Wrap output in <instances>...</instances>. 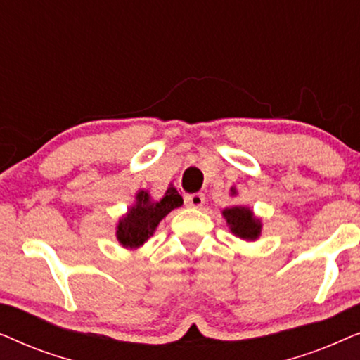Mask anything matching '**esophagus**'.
Here are the masks:
<instances>
[{"label":"esophagus","instance_id":"esophagus-1","mask_svg":"<svg viewBox=\"0 0 360 360\" xmlns=\"http://www.w3.org/2000/svg\"><path fill=\"white\" fill-rule=\"evenodd\" d=\"M185 205L190 208H201L205 205V195L203 193H193L185 196Z\"/></svg>","mask_w":360,"mask_h":360}]
</instances>
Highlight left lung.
Returning a JSON list of instances; mask_svg holds the SVG:
<instances>
[{"label": "left lung", "instance_id": "1", "mask_svg": "<svg viewBox=\"0 0 360 360\" xmlns=\"http://www.w3.org/2000/svg\"><path fill=\"white\" fill-rule=\"evenodd\" d=\"M231 195H236V188H231ZM223 216L231 233L244 240H255L262 231V223L255 218L252 210L248 206H229L223 210Z\"/></svg>", "mask_w": 360, "mask_h": 360}]
</instances>
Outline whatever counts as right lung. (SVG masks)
<instances>
[{
  "label": "right lung",
  "mask_w": 360,
  "mask_h": 360,
  "mask_svg": "<svg viewBox=\"0 0 360 360\" xmlns=\"http://www.w3.org/2000/svg\"><path fill=\"white\" fill-rule=\"evenodd\" d=\"M184 205V198L174 186H169L164 198L152 201L149 191L139 190L136 195V203L131 206L126 216H122L116 226V238L126 249H137L154 234L162 219L172 210Z\"/></svg>",
  "instance_id": "right-lung-1"
}]
</instances>
